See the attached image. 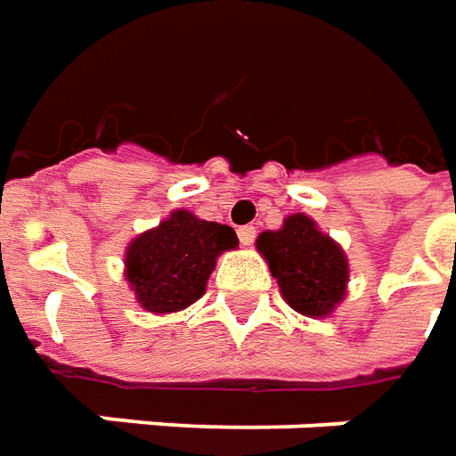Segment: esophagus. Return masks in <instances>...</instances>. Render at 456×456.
I'll list each match as a JSON object with an SVG mask.
<instances>
[{
  "mask_svg": "<svg viewBox=\"0 0 456 456\" xmlns=\"http://www.w3.org/2000/svg\"><path fill=\"white\" fill-rule=\"evenodd\" d=\"M255 225H243V228H238V238H240V243L243 245H253L255 243Z\"/></svg>",
  "mask_w": 456,
  "mask_h": 456,
  "instance_id": "esophagus-1",
  "label": "esophagus"
}]
</instances>
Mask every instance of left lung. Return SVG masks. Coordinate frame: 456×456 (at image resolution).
<instances>
[{
  "mask_svg": "<svg viewBox=\"0 0 456 456\" xmlns=\"http://www.w3.org/2000/svg\"><path fill=\"white\" fill-rule=\"evenodd\" d=\"M255 245L285 302L299 314L329 316L346 297V253L305 213L285 218L280 231L260 233Z\"/></svg>",
  "mask_w": 456,
  "mask_h": 456,
  "instance_id": "8db88e82",
  "label": "left lung"
}]
</instances>
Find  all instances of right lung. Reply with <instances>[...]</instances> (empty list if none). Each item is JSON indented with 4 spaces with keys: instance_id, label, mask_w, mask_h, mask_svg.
I'll return each instance as SVG.
<instances>
[{
    "instance_id": "add662e5",
    "label": "right lung",
    "mask_w": 456,
    "mask_h": 456,
    "mask_svg": "<svg viewBox=\"0 0 456 456\" xmlns=\"http://www.w3.org/2000/svg\"><path fill=\"white\" fill-rule=\"evenodd\" d=\"M238 248L231 225L174 211L157 228L137 235L125 253V280L142 309L151 314L182 312L206 292L216 257Z\"/></svg>"
}]
</instances>
